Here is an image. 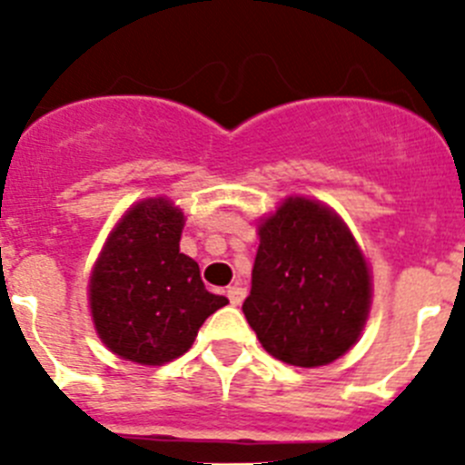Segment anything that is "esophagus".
<instances>
[{
	"instance_id": "1",
	"label": "esophagus",
	"mask_w": 465,
	"mask_h": 465,
	"mask_svg": "<svg viewBox=\"0 0 465 465\" xmlns=\"http://www.w3.org/2000/svg\"><path fill=\"white\" fill-rule=\"evenodd\" d=\"M225 295H228V300H230V305H242V300H244V295H246V291L242 289V286H230L228 291H225Z\"/></svg>"
}]
</instances>
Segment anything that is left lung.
<instances>
[{
	"label": "left lung",
	"instance_id": "left-lung-1",
	"mask_svg": "<svg viewBox=\"0 0 465 465\" xmlns=\"http://www.w3.org/2000/svg\"><path fill=\"white\" fill-rule=\"evenodd\" d=\"M371 307V272L347 225L328 207L289 197L261 225L244 300L249 326L268 354L300 368L347 351Z\"/></svg>",
	"mask_w": 465,
	"mask_h": 465
}]
</instances>
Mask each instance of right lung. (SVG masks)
I'll return each mask as SVG.
<instances>
[{
	"mask_svg": "<svg viewBox=\"0 0 465 465\" xmlns=\"http://www.w3.org/2000/svg\"><path fill=\"white\" fill-rule=\"evenodd\" d=\"M183 213L146 200L123 216L90 277V310L102 342L127 361L160 365L186 354L209 314L228 298L204 289L179 253Z\"/></svg>",
	"mask_w": 465,
	"mask_h": 465,
	"instance_id": "right-lung-1",
	"label": "right lung"
}]
</instances>
